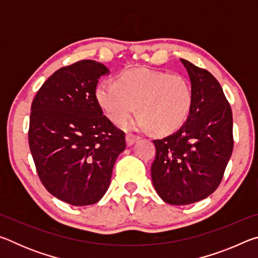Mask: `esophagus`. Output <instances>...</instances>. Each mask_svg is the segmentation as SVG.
I'll return each mask as SVG.
<instances>
[{
    "label": "esophagus",
    "mask_w": 258,
    "mask_h": 258,
    "mask_svg": "<svg viewBox=\"0 0 258 258\" xmlns=\"http://www.w3.org/2000/svg\"><path fill=\"white\" fill-rule=\"evenodd\" d=\"M140 138L138 137V135H134V134H127L126 135V145H127L128 147L132 146L133 143L135 141H138Z\"/></svg>",
    "instance_id": "1"
}]
</instances>
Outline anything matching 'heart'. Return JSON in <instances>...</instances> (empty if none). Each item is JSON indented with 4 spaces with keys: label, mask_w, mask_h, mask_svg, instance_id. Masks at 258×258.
Segmentation results:
<instances>
[{
    "label": "heart",
    "mask_w": 258,
    "mask_h": 258,
    "mask_svg": "<svg viewBox=\"0 0 258 258\" xmlns=\"http://www.w3.org/2000/svg\"><path fill=\"white\" fill-rule=\"evenodd\" d=\"M95 99L115 124L124 123L138 104L139 117L126 126L169 134L189 117L194 94L189 80L180 74L134 68L121 72L115 83H100Z\"/></svg>",
    "instance_id": "heart-1"
}]
</instances>
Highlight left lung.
<instances>
[{"mask_svg": "<svg viewBox=\"0 0 258 258\" xmlns=\"http://www.w3.org/2000/svg\"><path fill=\"white\" fill-rule=\"evenodd\" d=\"M189 74L194 101L182 127L154 140L151 178L159 197L189 205L217 189L233 150V119L220 83L206 69L181 59Z\"/></svg>", "mask_w": 258, "mask_h": 258, "instance_id": "1", "label": "left lung"}]
</instances>
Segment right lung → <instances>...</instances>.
Listing matches in <instances>:
<instances>
[{"label": "right lung", "mask_w": 258, "mask_h": 258, "mask_svg": "<svg viewBox=\"0 0 258 258\" xmlns=\"http://www.w3.org/2000/svg\"><path fill=\"white\" fill-rule=\"evenodd\" d=\"M109 73L81 60L47 78L32 103L28 141L45 189L73 206L98 203L108 190L125 133L103 115L95 99L99 78Z\"/></svg>", "instance_id": "add662e5"}]
</instances>
